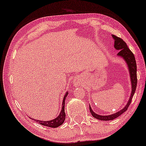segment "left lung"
<instances>
[{
	"mask_svg": "<svg viewBox=\"0 0 146 146\" xmlns=\"http://www.w3.org/2000/svg\"><path fill=\"white\" fill-rule=\"evenodd\" d=\"M113 38L114 39V47L115 48L119 50L117 56H120L122 58H123L124 60L125 61V62L127 63V65L128 66L129 70L130 73V80H131V84H132V91H131V94H130V98L129 102H127V105L125 106V108H123V110L119 111L118 112H116L115 113L111 114L110 115H100L93 111L92 108H91L90 106H89V109H90V111L91 114L94 118L99 119L101 121H110V120H113V119H116L119 116H120L123 113H125L126 111L128 110L130 103H131L132 98L133 97L135 92V90L136 89L137 86V75H136V71H137V66H136V63L135 57H134V54L131 50L128 48L127 44H126V42L124 41L123 39L118 37V36L112 35Z\"/></svg>",
	"mask_w": 146,
	"mask_h": 146,
	"instance_id": "8db88e82",
	"label": "left lung"
}]
</instances>
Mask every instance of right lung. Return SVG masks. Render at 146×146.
I'll return each mask as SVG.
<instances>
[{
  "instance_id": "add662e5",
  "label": "right lung",
  "mask_w": 146,
  "mask_h": 146,
  "mask_svg": "<svg viewBox=\"0 0 146 146\" xmlns=\"http://www.w3.org/2000/svg\"><path fill=\"white\" fill-rule=\"evenodd\" d=\"M67 94H68V92H66V94H65L64 99H63V102H62V110L60 113V115L56 117V119H52L50 121H40L37 120V119H33V120L37 122L38 123L40 124V125L46 126V127H48L51 128H57L59 127V126L62 125L66 119V113H65V100H66V98L67 97ZM30 118V117H29ZM31 119H32L31 117Z\"/></svg>"
}]
</instances>
